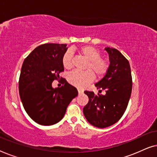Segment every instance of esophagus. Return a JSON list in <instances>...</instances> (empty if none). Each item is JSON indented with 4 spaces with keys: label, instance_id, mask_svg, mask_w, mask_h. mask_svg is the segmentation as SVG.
Instances as JSON below:
<instances>
[{
    "label": "esophagus",
    "instance_id": "obj_1",
    "mask_svg": "<svg viewBox=\"0 0 157 157\" xmlns=\"http://www.w3.org/2000/svg\"><path fill=\"white\" fill-rule=\"evenodd\" d=\"M78 94H81L83 93V90H81V89H78Z\"/></svg>",
    "mask_w": 157,
    "mask_h": 157
}]
</instances>
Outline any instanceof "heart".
Returning <instances> with one entry per match:
<instances>
[{
	"mask_svg": "<svg viewBox=\"0 0 157 157\" xmlns=\"http://www.w3.org/2000/svg\"><path fill=\"white\" fill-rule=\"evenodd\" d=\"M78 53L87 60L86 71L71 72L68 75V81L74 86L83 88L93 81L94 76L97 78H102L109 69V63L106 59L101 57V52L94 46H82L78 49ZM71 52L66 51L62 58V64L66 69L71 68Z\"/></svg>",
	"mask_w": 157,
	"mask_h": 157,
	"instance_id": "obj_1",
	"label": "heart"
}]
</instances>
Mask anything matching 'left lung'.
<instances>
[{
    "label": "left lung",
    "mask_w": 157,
    "mask_h": 157,
    "mask_svg": "<svg viewBox=\"0 0 157 157\" xmlns=\"http://www.w3.org/2000/svg\"><path fill=\"white\" fill-rule=\"evenodd\" d=\"M110 65L106 74L95 86L98 91L94 94L85 91L89 102L83 107V114L91 125L106 128L119 121L125 112L132 90V77L128 61L117 49L106 47Z\"/></svg>",
    "instance_id": "left-lung-1"
}]
</instances>
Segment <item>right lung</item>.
Wrapping results in <instances>:
<instances>
[{"instance_id": "1", "label": "right lung", "mask_w": 157, "mask_h": 157, "mask_svg": "<svg viewBox=\"0 0 157 157\" xmlns=\"http://www.w3.org/2000/svg\"><path fill=\"white\" fill-rule=\"evenodd\" d=\"M66 44H46L36 47L23 61L19 94L25 111L34 121L51 126L61 121L78 91L62 78L63 85L53 89V81L63 72L62 58Z\"/></svg>"}]
</instances>
